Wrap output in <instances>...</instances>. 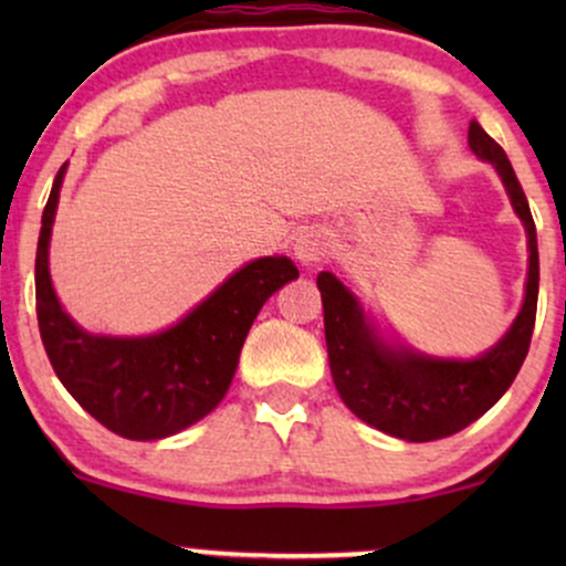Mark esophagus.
I'll use <instances>...</instances> for the list:
<instances>
[{"instance_id":"obj_1","label":"esophagus","mask_w":566,"mask_h":566,"mask_svg":"<svg viewBox=\"0 0 566 566\" xmlns=\"http://www.w3.org/2000/svg\"><path fill=\"white\" fill-rule=\"evenodd\" d=\"M295 255L301 258L305 265H319L329 258V239L322 231H303L295 239Z\"/></svg>"}]
</instances>
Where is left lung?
Wrapping results in <instances>:
<instances>
[{
  "mask_svg": "<svg viewBox=\"0 0 566 566\" xmlns=\"http://www.w3.org/2000/svg\"><path fill=\"white\" fill-rule=\"evenodd\" d=\"M469 146L495 167L513 210L527 229V292L511 329L476 359H433L388 346L346 284L329 271L316 276L324 305L329 373L340 399L356 418L405 441H433L463 431L511 388L527 359L537 314V233L527 197L509 157L479 122H471Z\"/></svg>",
  "mask_w": 566,
  "mask_h": 566,
  "instance_id": "8db88e82",
  "label": "left lung"
}]
</instances>
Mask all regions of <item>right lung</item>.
Returning <instances> with one entry per match:
<instances>
[{"mask_svg": "<svg viewBox=\"0 0 566 566\" xmlns=\"http://www.w3.org/2000/svg\"><path fill=\"white\" fill-rule=\"evenodd\" d=\"M63 175L66 165L55 175L36 244V319L50 365L108 431L135 441L172 437L220 405L258 311L297 279L295 263L279 255L247 263L157 335H93L63 311L50 279V233Z\"/></svg>", "mask_w": 566, "mask_h": 566, "instance_id": "right-lung-1", "label": "right lung"}]
</instances>
